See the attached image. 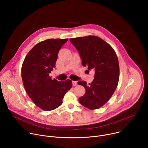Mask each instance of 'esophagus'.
<instances>
[{"instance_id": "34e87169", "label": "esophagus", "mask_w": 148, "mask_h": 148, "mask_svg": "<svg viewBox=\"0 0 148 148\" xmlns=\"http://www.w3.org/2000/svg\"><path fill=\"white\" fill-rule=\"evenodd\" d=\"M73 86H76L77 84V82L76 81H73Z\"/></svg>"}]
</instances>
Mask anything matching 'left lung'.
<instances>
[{
    "instance_id": "1",
    "label": "left lung",
    "mask_w": 148,
    "mask_h": 148,
    "mask_svg": "<svg viewBox=\"0 0 148 148\" xmlns=\"http://www.w3.org/2000/svg\"><path fill=\"white\" fill-rule=\"evenodd\" d=\"M70 41L78 51L82 66L95 71L94 79L89 85L84 81L78 82L86 89L85 94L78 100L88 109H98L110 99L118 86L117 56L110 45L97 36L72 38Z\"/></svg>"
}]
</instances>
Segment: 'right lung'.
I'll return each instance as SVG.
<instances>
[{
    "label": "right lung",
    "mask_w": 148,
    "mask_h": 148,
    "mask_svg": "<svg viewBox=\"0 0 148 148\" xmlns=\"http://www.w3.org/2000/svg\"><path fill=\"white\" fill-rule=\"evenodd\" d=\"M68 38L47 39L37 44L28 53L22 67L25 88L37 107L51 111L61 105L67 91L72 87V81H58L49 76L56 67L58 54Z\"/></svg>",
    "instance_id": "add662e5"
}]
</instances>
